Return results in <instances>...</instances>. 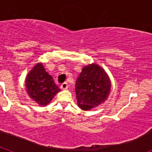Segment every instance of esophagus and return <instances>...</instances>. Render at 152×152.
Returning a JSON list of instances; mask_svg holds the SVG:
<instances>
[{
    "instance_id": "34e87169",
    "label": "esophagus",
    "mask_w": 152,
    "mask_h": 152,
    "mask_svg": "<svg viewBox=\"0 0 152 152\" xmlns=\"http://www.w3.org/2000/svg\"><path fill=\"white\" fill-rule=\"evenodd\" d=\"M68 83H67V82L62 83V84H61V88L62 90H66L67 88H68Z\"/></svg>"
}]
</instances>
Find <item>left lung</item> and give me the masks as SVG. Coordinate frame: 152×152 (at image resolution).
Instances as JSON below:
<instances>
[{
    "label": "left lung",
    "mask_w": 152,
    "mask_h": 152,
    "mask_svg": "<svg viewBox=\"0 0 152 152\" xmlns=\"http://www.w3.org/2000/svg\"><path fill=\"white\" fill-rule=\"evenodd\" d=\"M110 88L108 76L100 66L93 64L84 67L75 84L79 107L88 110L97 107L108 97Z\"/></svg>",
    "instance_id": "1"
}]
</instances>
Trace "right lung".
I'll use <instances>...</instances> for the list:
<instances>
[{"label":"right lung","instance_id":"obj_1","mask_svg":"<svg viewBox=\"0 0 152 152\" xmlns=\"http://www.w3.org/2000/svg\"><path fill=\"white\" fill-rule=\"evenodd\" d=\"M26 91L33 100L41 106L49 104L60 88L51 75L45 72L42 64H37L26 78Z\"/></svg>","mask_w":152,"mask_h":152}]
</instances>
